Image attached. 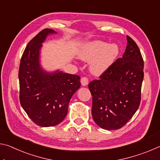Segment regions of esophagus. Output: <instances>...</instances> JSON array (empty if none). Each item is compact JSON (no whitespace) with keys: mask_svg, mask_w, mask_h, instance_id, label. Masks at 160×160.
I'll use <instances>...</instances> for the list:
<instances>
[{"mask_svg":"<svg viewBox=\"0 0 160 160\" xmlns=\"http://www.w3.org/2000/svg\"><path fill=\"white\" fill-rule=\"evenodd\" d=\"M88 78L87 77H82L81 78V84H82V86H86L88 85Z\"/></svg>","mask_w":160,"mask_h":160,"instance_id":"obj_1","label":"esophagus"}]
</instances>
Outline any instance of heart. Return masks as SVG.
<instances>
[{
  "label": "heart",
  "instance_id": "b5f03b06",
  "mask_svg": "<svg viewBox=\"0 0 160 160\" xmlns=\"http://www.w3.org/2000/svg\"><path fill=\"white\" fill-rule=\"evenodd\" d=\"M118 52L117 45L95 41L84 45L79 51V57L84 61H92L91 72L94 75H99L114 62Z\"/></svg>",
  "mask_w": 160,
  "mask_h": 160
}]
</instances>
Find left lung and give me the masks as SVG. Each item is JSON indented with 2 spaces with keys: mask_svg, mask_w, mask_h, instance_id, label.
Masks as SVG:
<instances>
[{
  "mask_svg": "<svg viewBox=\"0 0 160 160\" xmlns=\"http://www.w3.org/2000/svg\"><path fill=\"white\" fill-rule=\"evenodd\" d=\"M144 61L134 40L127 36L122 58L89 83L92 96V114L97 125L105 130H117L128 122L138 109L144 78Z\"/></svg>",
  "mask_w": 160,
  "mask_h": 160,
  "instance_id": "obj_1",
  "label": "left lung"
}]
</instances>
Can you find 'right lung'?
<instances>
[{
  "mask_svg": "<svg viewBox=\"0 0 160 160\" xmlns=\"http://www.w3.org/2000/svg\"><path fill=\"white\" fill-rule=\"evenodd\" d=\"M44 29L27 46L19 68L20 102L31 120L42 127L54 126L67 115L68 104L80 87V77L62 71L48 73L39 65V51L48 34Z\"/></svg>",
  "mask_w": 160,
  "mask_h": 160,
  "instance_id": "right-lung-1",
  "label": "right lung"
}]
</instances>
